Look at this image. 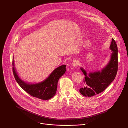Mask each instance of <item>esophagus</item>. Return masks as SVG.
<instances>
[{
    "label": "esophagus",
    "mask_w": 128,
    "mask_h": 128,
    "mask_svg": "<svg viewBox=\"0 0 128 128\" xmlns=\"http://www.w3.org/2000/svg\"><path fill=\"white\" fill-rule=\"evenodd\" d=\"M79 65V61L78 60H75L72 62V66L74 67H76Z\"/></svg>",
    "instance_id": "esophagus-1"
}]
</instances>
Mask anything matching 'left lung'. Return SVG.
Listing matches in <instances>:
<instances>
[{
    "mask_svg": "<svg viewBox=\"0 0 128 128\" xmlns=\"http://www.w3.org/2000/svg\"><path fill=\"white\" fill-rule=\"evenodd\" d=\"M110 48L112 50L110 60L101 71L90 73L87 75L86 71L80 68L86 76L84 79V85L80 89L84 96L92 97L101 93L114 80L118 69V46L114 38Z\"/></svg>",
    "mask_w": 128,
    "mask_h": 128,
    "instance_id": "8db88e82",
    "label": "left lung"
}]
</instances>
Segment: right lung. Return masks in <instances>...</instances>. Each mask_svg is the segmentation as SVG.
Masks as SVG:
<instances>
[{
	"label": "right lung",
	"instance_id": "1",
	"mask_svg": "<svg viewBox=\"0 0 128 128\" xmlns=\"http://www.w3.org/2000/svg\"><path fill=\"white\" fill-rule=\"evenodd\" d=\"M12 72L18 84L31 96L42 100H48L56 93L58 82L66 70V65H63L54 69L50 76L44 82L37 84H30L22 80L15 70L12 59Z\"/></svg>",
	"mask_w": 128,
	"mask_h": 128
}]
</instances>
